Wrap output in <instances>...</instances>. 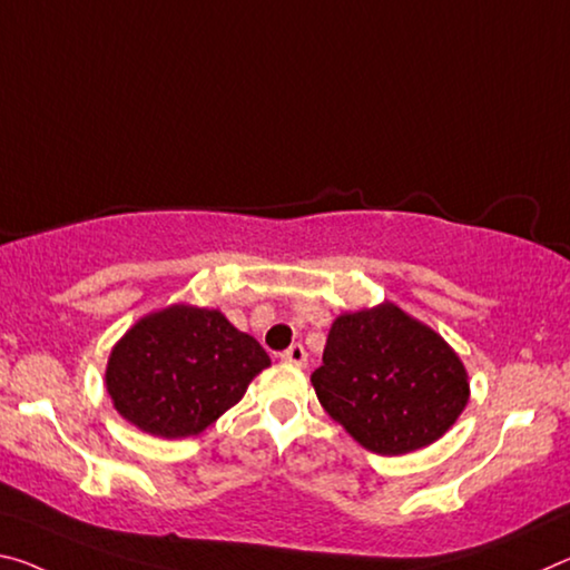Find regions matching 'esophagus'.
Returning <instances> with one entry per match:
<instances>
[{
    "label": "esophagus",
    "instance_id": "1",
    "mask_svg": "<svg viewBox=\"0 0 570 570\" xmlns=\"http://www.w3.org/2000/svg\"><path fill=\"white\" fill-rule=\"evenodd\" d=\"M282 360H284V363H288V365L304 367L306 365V350L302 345H292V347L282 352Z\"/></svg>",
    "mask_w": 570,
    "mask_h": 570
}]
</instances>
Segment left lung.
Wrapping results in <instances>:
<instances>
[{"mask_svg": "<svg viewBox=\"0 0 570 570\" xmlns=\"http://www.w3.org/2000/svg\"><path fill=\"white\" fill-rule=\"evenodd\" d=\"M312 385L322 409L360 446L383 456L439 441L469 403L462 357L393 302L332 322Z\"/></svg>", "mask_w": 570, "mask_h": 570, "instance_id": "obj_1", "label": "left lung"}]
</instances>
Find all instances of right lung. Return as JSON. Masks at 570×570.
I'll return each instance as SVG.
<instances>
[{
  "label": "right lung",
  "instance_id": "1",
  "mask_svg": "<svg viewBox=\"0 0 570 570\" xmlns=\"http://www.w3.org/2000/svg\"><path fill=\"white\" fill-rule=\"evenodd\" d=\"M268 365L266 350L220 309L169 304L131 324L111 347L106 391L131 426L185 439L233 409Z\"/></svg>",
  "mask_w": 570,
  "mask_h": 570
}]
</instances>
